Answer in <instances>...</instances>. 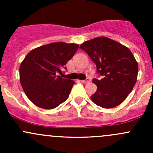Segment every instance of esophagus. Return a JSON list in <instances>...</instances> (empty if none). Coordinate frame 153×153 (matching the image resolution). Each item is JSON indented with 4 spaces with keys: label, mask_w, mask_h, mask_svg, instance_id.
<instances>
[{
    "label": "esophagus",
    "mask_w": 153,
    "mask_h": 153,
    "mask_svg": "<svg viewBox=\"0 0 153 153\" xmlns=\"http://www.w3.org/2000/svg\"><path fill=\"white\" fill-rule=\"evenodd\" d=\"M91 80L89 79V78H86V80H84V81H82V83H84V84H88V83L90 82Z\"/></svg>",
    "instance_id": "obj_1"
}]
</instances>
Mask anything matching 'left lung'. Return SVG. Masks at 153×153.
Here are the masks:
<instances>
[{"label": "left lung", "mask_w": 153, "mask_h": 153, "mask_svg": "<svg viewBox=\"0 0 153 153\" xmlns=\"http://www.w3.org/2000/svg\"><path fill=\"white\" fill-rule=\"evenodd\" d=\"M96 64L97 72L103 78L92 80L97 91L91 96L96 105L105 109L121 104L133 89L138 66L127 47L106 37H98L81 44Z\"/></svg>", "instance_id": "obj_1"}]
</instances>
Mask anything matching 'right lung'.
Instances as JSON below:
<instances>
[{
	"instance_id": "add662e5",
	"label": "right lung",
	"mask_w": 153,
	"mask_h": 153,
	"mask_svg": "<svg viewBox=\"0 0 153 153\" xmlns=\"http://www.w3.org/2000/svg\"><path fill=\"white\" fill-rule=\"evenodd\" d=\"M78 44L51 43L32 49L20 66V81L27 98L40 108L51 109L69 97L75 82L63 78L65 67L78 49Z\"/></svg>"
}]
</instances>
